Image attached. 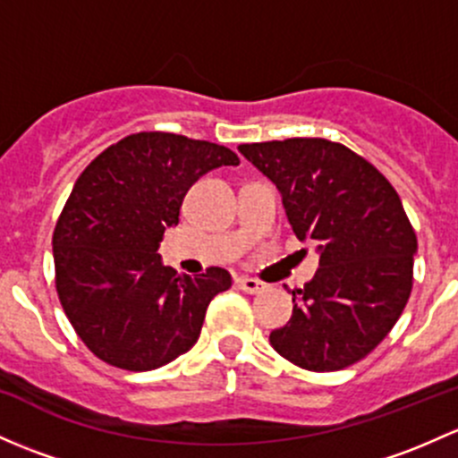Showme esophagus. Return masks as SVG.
<instances>
[{"mask_svg": "<svg viewBox=\"0 0 458 458\" xmlns=\"http://www.w3.org/2000/svg\"><path fill=\"white\" fill-rule=\"evenodd\" d=\"M237 287L239 290H243L245 293H259V292L266 290V283L257 281V278H250V276H239Z\"/></svg>", "mask_w": 458, "mask_h": 458, "instance_id": "esophagus-1", "label": "esophagus"}]
</instances>
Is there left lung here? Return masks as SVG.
Masks as SVG:
<instances>
[{"label":"left lung","instance_id":"obj_1","mask_svg":"<svg viewBox=\"0 0 458 458\" xmlns=\"http://www.w3.org/2000/svg\"><path fill=\"white\" fill-rule=\"evenodd\" d=\"M239 153L276 184L296 237L320 254L269 343L301 369L351 367L386 338L412 290L417 237L397 191L325 138L242 144Z\"/></svg>","mask_w":458,"mask_h":458}]
</instances>
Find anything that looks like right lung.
I'll use <instances>...</instances> for the list:
<instances>
[{
	"label": "right lung",
	"instance_id": "obj_1",
	"mask_svg": "<svg viewBox=\"0 0 458 458\" xmlns=\"http://www.w3.org/2000/svg\"><path fill=\"white\" fill-rule=\"evenodd\" d=\"M230 148L162 131H142L105 148L81 173L56 221V292L65 316L96 358L153 370L199 338L206 310L233 285L224 267L189 276L162 263L165 230L180 224L189 189Z\"/></svg>",
	"mask_w": 458,
	"mask_h": 458
}]
</instances>
